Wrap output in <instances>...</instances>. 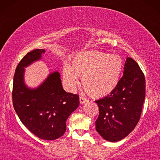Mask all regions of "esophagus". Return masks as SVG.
<instances>
[{"instance_id":"1","label":"esophagus","mask_w":160,"mask_h":160,"mask_svg":"<svg viewBox=\"0 0 160 160\" xmlns=\"http://www.w3.org/2000/svg\"><path fill=\"white\" fill-rule=\"evenodd\" d=\"M79 100H80V103H81V104H84V103H85V102H86L88 101V100L86 99V98H84V97H82V96H80Z\"/></svg>"}]
</instances>
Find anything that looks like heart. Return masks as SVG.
Segmentation results:
<instances>
[{
  "label": "heart",
  "mask_w": 160,
  "mask_h": 160,
  "mask_svg": "<svg viewBox=\"0 0 160 160\" xmlns=\"http://www.w3.org/2000/svg\"><path fill=\"white\" fill-rule=\"evenodd\" d=\"M124 68L121 56L98 51L78 53L73 58L71 66L65 65L63 81L66 88L73 92L82 76L83 87L93 97L110 95L119 84Z\"/></svg>",
  "instance_id": "heart-1"
}]
</instances>
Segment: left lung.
<instances>
[{"mask_svg": "<svg viewBox=\"0 0 160 160\" xmlns=\"http://www.w3.org/2000/svg\"><path fill=\"white\" fill-rule=\"evenodd\" d=\"M123 74L112 93L95 101L99 107L96 130L111 142L121 141L134 130L145 99V76L133 59L127 58Z\"/></svg>", "mask_w": 160, "mask_h": 160, "instance_id": "1", "label": "left lung"}]
</instances>
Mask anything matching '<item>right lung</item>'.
Instances as JSON below:
<instances>
[{"label": "right lung", "instance_id": "right-lung-1", "mask_svg": "<svg viewBox=\"0 0 160 160\" xmlns=\"http://www.w3.org/2000/svg\"><path fill=\"white\" fill-rule=\"evenodd\" d=\"M44 49L28 52L17 65L14 76L13 106L22 123L32 133L43 140L58 139L66 130V121L79 106V97L62 88L60 73H50L36 89L24 82L25 67L40 60Z\"/></svg>", "mask_w": 160, "mask_h": 160}]
</instances>
